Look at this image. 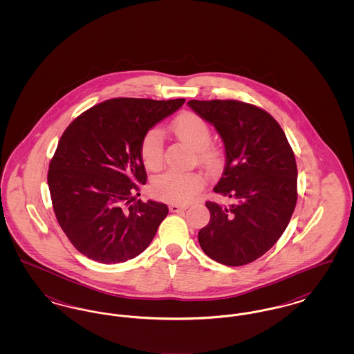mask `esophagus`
<instances>
[{
  "label": "esophagus",
  "mask_w": 354,
  "mask_h": 354,
  "mask_svg": "<svg viewBox=\"0 0 354 354\" xmlns=\"http://www.w3.org/2000/svg\"><path fill=\"white\" fill-rule=\"evenodd\" d=\"M187 205H179V204H171L169 205V212H180L185 211Z\"/></svg>",
  "instance_id": "obj_1"
}]
</instances>
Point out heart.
<instances>
[{"instance_id":"1","label":"heart","mask_w":354,"mask_h":354,"mask_svg":"<svg viewBox=\"0 0 354 354\" xmlns=\"http://www.w3.org/2000/svg\"><path fill=\"white\" fill-rule=\"evenodd\" d=\"M172 133L187 147L196 151L198 159L204 166L214 167L219 160V152L208 146L211 130L204 119L194 113H185L172 122ZM140 158L149 169H160L163 163V136L159 130L147 131L140 142ZM204 187L199 174L165 172L156 176L151 183L153 198L163 202L185 204L191 202Z\"/></svg>"}]
</instances>
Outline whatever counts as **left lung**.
<instances>
[{
	"label": "left lung",
	"mask_w": 354,
	"mask_h": 354,
	"mask_svg": "<svg viewBox=\"0 0 354 354\" xmlns=\"http://www.w3.org/2000/svg\"><path fill=\"white\" fill-rule=\"evenodd\" d=\"M215 126L225 149V167L214 191L234 203L205 202L209 223L198 234L204 253L240 267L270 250L283 235L297 202V166L280 124L245 102L192 101Z\"/></svg>",
	"instance_id": "1"
}]
</instances>
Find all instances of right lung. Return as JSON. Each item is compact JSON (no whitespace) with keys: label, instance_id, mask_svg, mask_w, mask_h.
<instances>
[{"label":"right lung","instance_id":"1","mask_svg":"<svg viewBox=\"0 0 354 354\" xmlns=\"http://www.w3.org/2000/svg\"><path fill=\"white\" fill-rule=\"evenodd\" d=\"M185 102L114 98L68 124L49 165L48 185L55 218L77 251L117 264L150 245L169 207L135 201L147 180L140 142Z\"/></svg>","mask_w":354,"mask_h":354}]
</instances>
